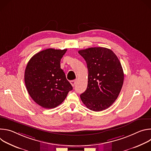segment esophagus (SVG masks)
I'll use <instances>...</instances> for the list:
<instances>
[{
  "instance_id": "obj_1",
  "label": "esophagus",
  "mask_w": 151,
  "mask_h": 151,
  "mask_svg": "<svg viewBox=\"0 0 151 151\" xmlns=\"http://www.w3.org/2000/svg\"><path fill=\"white\" fill-rule=\"evenodd\" d=\"M76 80H72V81H70V83L71 85L73 86V87H74V86L75 85V83H76Z\"/></svg>"
}]
</instances>
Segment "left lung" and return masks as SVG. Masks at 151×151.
Instances as JSON below:
<instances>
[{"mask_svg":"<svg viewBox=\"0 0 151 151\" xmlns=\"http://www.w3.org/2000/svg\"><path fill=\"white\" fill-rule=\"evenodd\" d=\"M88 70L87 90L80 95L89 109L99 112L109 107L116 100L124 82L121 63L110 49L103 47L79 50Z\"/></svg>","mask_w":151,"mask_h":151,"instance_id":"obj_1","label":"left lung"}]
</instances>
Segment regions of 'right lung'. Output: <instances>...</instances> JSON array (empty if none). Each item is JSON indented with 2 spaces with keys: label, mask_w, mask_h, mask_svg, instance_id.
I'll return each mask as SVG.
<instances>
[{
  "label": "right lung",
  "mask_w": 151,
  "mask_h": 151,
  "mask_svg": "<svg viewBox=\"0 0 151 151\" xmlns=\"http://www.w3.org/2000/svg\"><path fill=\"white\" fill-rule=\"evenodd\" d=\"M67 49L49 48L34 55L25 70L24 82L32 99L39 106L52 109L66 99L73 87L60 68Z\"/></svg>",
  "instance_id": "obj_1"
}]
</instances>
